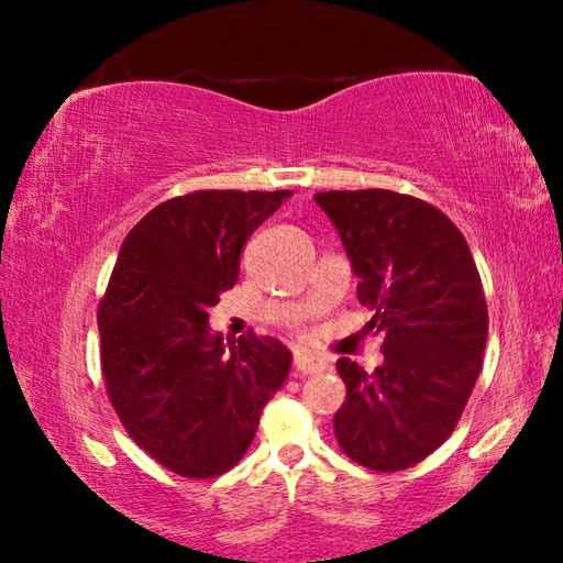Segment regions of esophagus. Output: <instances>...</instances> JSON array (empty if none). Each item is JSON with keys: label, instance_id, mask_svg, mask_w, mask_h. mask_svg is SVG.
<instances>
[{"label": "esophagus", "instance_id": "obj_1", "mask_svg": "<svg viewBox=\"0 0 563 563\" xmlns=\"http://www.w3.org/2000/svg\"><path fill=\"white\" fill-rule=\"evenodd\" d=\"M325 361L318 356H310V353H295V372L299 376H310V374H320L325 372Z\"/></svg>", "mask_w": 563, "mask_h": 563}]
</instances>
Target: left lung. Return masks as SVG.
Segmentation results:
<instances>
[{"label":"left lung","instance_id":"left-lung-1","mask_svg":"<svg viewBox=\"0 0 563 563\" xmlns=\"http://www.w3.org/2000/svg\"><path fill=\"white\" fill-rule=\"evenodd\" d=\"M341 235L358 302L374 312L384 364L338 361L345 402L338 445L374 472H402L453 433L482 372L487 299L461 230L418 197L389 189L320 191Z\"/></svg>","mask_w":563,"mask_h":563}]
</instances>
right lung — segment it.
Wrapping results in <instances>:
<instances>
[{
    "label": "right lung",
    "mask_w": 563,
    "mask_h": 563,
    "mask_svg": "<svg viewBox=\"0 0 563 563\" xmlns=\"http://www.w3.org/2000/svg\"><path fill=\"white\" fill-rule=\"evenodd\" d=\"M289 189H205L153 207L122 243L99 302L107 397L130 438L168 472L212 479L256 435L291 353L268 335L222 343L210 307L233 289L253 230Z\"/></svg>",
    "instance_id": "right-lung-1"
}]
</instances>
